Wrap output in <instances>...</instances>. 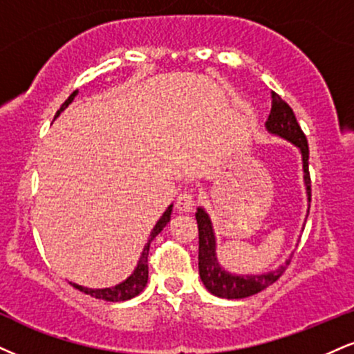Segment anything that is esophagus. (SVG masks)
I'll return each mask as SVG.
<instances>
[{"mask_svg":"<svg viewBox=\"0 0 354 354\" xmlns=\"http://www.w3.org/2000/svg\"><path fill=\"white\" fill-rule=\"evenodd\" d=\"M194 196L191 193H181L176 199V209L180 212H191L194 209Z\"/></svg>","mask_w":354,"mask_h":354,"instance_id":"esophagus-1","label":"esophagus"}]
</instances>
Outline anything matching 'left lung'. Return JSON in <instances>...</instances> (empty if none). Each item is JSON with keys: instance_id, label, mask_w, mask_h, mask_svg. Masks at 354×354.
<instances>
[{"instance_id": "obj_1", "label": "left lung", "mask_w": 354, "mask_h": 354, "mask_svg": "<svg viewBox=\"0 0 354 354\" xmlns=\"http://www.w3.org/2000/svg\"><path fill=\"white\" fill-rule=\"evenodd\" d=\"M266 129L270 135L279 136V138L287 140L293 147L299 148L301 155V168H304V183L306 189V199H308L310 209V173H308V143L301 131L299 122H297L295 113L285 102L280 99L277 93H272V109L269 118L266 122ZM308 216V214H306ZM196 221H198L199 229V277H201L204 287L212 295L221 297V299H245V297L255 295L262 292L283 274L285 267L290 263V257L285 261L275 270L263 272V274H232L225 270L219 263L218 259V242H216L214 227H212L211 218L203 206L196 211Z\"/></svg>"}]
</instances>
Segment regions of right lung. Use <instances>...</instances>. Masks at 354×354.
<instances>
[{"instance_id":"add662e5","label":"right lung","mask_w":354,"mask_h":354,"mask_svg":"<svg viewBox=\"0 0 354 354\" xmlns=\"http://www.w3.org/2000/svg\"><path fill=\"white\" fill-rule=\"evenodd\" d=\"M77 93H79V91H74L71 93L69 99H67L61 105V109L57 110V113H55L54 118H57L59 115H61V112H64V110L69 107L72 102H74L75 97H77ZM171 211H173V204H169V206L166 207V211L163 212V216L156 221L155 227L151 229L150 237H148V242L143 247L142 255H140L135 270L131 272V275L127 277L123 282L113 285V287H107V288H88V287H82V285H79V283L71 282L72 287H75L80 292L87 293V295L93 297V299L105 300V301H125V300L133 299V297L138 295L140 292H143V288L147 287V282H148V252H150V244H151V241L155 239V237L158 236L161 231H163L165 225L169 223V219H171Z\"/></svg>"}]
</instances>
